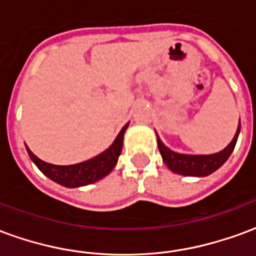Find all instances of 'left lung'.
Returning <instances> with one entry per match:
<instances>
[{
    "label": "left lung",
    "instance_id": "1",
    "mask_svg": "<svg viewBox=\"0 0 256 256\" xmlns=\"http://www.w3.org/2000/svg\"><path fill=\"white\" fill-rule=\"evenodd\" d=\"M238 134H240V122L237 126L234 137L228 144V146H225L224 150L216 154H211V155L178 154V152H174L170 148H167L166 145L162 142L158 134H156V138H158V146L160 150L162 159L172 172L181 174V176H188V177H207L210 174L216 172L229 159V156L232 155V152L236 146Z\"/></svg>",
    "mask_w": 256,
    "mask_h": 256
}]
</instances>
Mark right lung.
Listing matches in <instances>:
<instances>
[{
	"mask_svg": "<svg viewBox=\"0 0 256 256\" xmlns=\"http://www.w3.org/2000/svg\"><path fill=\"white\" fill-rule=\"evenodd\" d=\"M128 126V123L126 126H123L115 141L110 145V148L101 152L100 155L94 156L89 160L76 163V164H70V166L50 164V163H46V162L41 160L40 158H36L27 145H26V148H27L31 160L34 162V164L48 178H50L52 181L60 184L62 186H66V188H79V186H84V185H90V184L100 181L101 178L106 177L114 170V167L116 166L118 163V158L122 152L123 136H124Z\"/></svg>",
	"mask_w": 256,
	"mask_h": 256,
	"instance_id": "1",
	"label": "right lung"
}]
</instances>
